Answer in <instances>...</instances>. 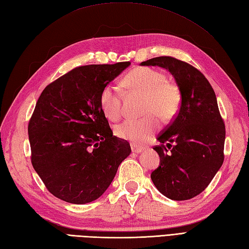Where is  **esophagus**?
Listing matches in <instances>:
<instances>
[{
    "label": "esophagus",
    "instance_id": "esophagus-1",
    "mask_svg": "<svg viewBox=\"0 0 249 249\" xmlns=\"http://www.w3.org/2000/svg\"><path fill=\"white\" fill-rule=\"evenodd\" d=\"M131 151L134 154H140L144 151V148L141 146H137V145H131Z\"/></svg>",
    "mask_w": 249,
    "mask_h": 249
}]
</instances>
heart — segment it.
<instances>
[{
	"label": "heart",
	"mask_w": 249,
	"mask_h": 249,
	"mask_svg": "<svg viewBox=\"0 0 249 249\" xmlns=\"http://www.w3.org/2000/svg\"><path fill=\"white\" fill-rule=\"evenodd\" d=\"M125 88L130 92L146 97L144 111L147 117L129 119L120 124L115 132L124 140L135 144L147 142L159 128V118L170 121L176 114L180 104L178 87L169 80L160 71L151 68H138L128 73L123 79ZM100 105L104 114L110 121H118L122 115V95L117 86L108 84L100 94Z\"/></svg>",
	"instance_id": "b5f03b06"
}]
</instances>
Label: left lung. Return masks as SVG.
<instances>
[{
	"label": "left lung",
	"instance_id": "1",
	"mask_svg": "<svg viewBox=\"0 0 249 249\" xmlns=\"http://www.w3.org/2000/svg\"><path fill=\"white\" fill-rule=\"evenodd\" d=\"M140 65L166 69L181 94L178 114L158 136L162 144L154 147L160 165L151 178L167 198H193L208 187L224 162L226 131L214 90L203 73L174 57H156ZM165 142H169L166 147Z\"/></svg>",
	"mask_w": 249,
	"mask_h": 249
}]
</instances>
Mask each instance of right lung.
<instances>
[{"label":"right lung","mask_w":249,"mask_h":249,"mask_svg":"<svg viewBox=\"0 0 249 249\" xmlns=\"http://www.w3.org/2000/svg\"><path fill=\"white\" fill-rule=\"evenodd\" d=\"M129 65L77 67L39 96L28 123L31 160L57 198L76 205L97 199L129 156V143L113 136L100 105L104 87Z\"/></svg>","instance_id":"1"}]
</instances>
